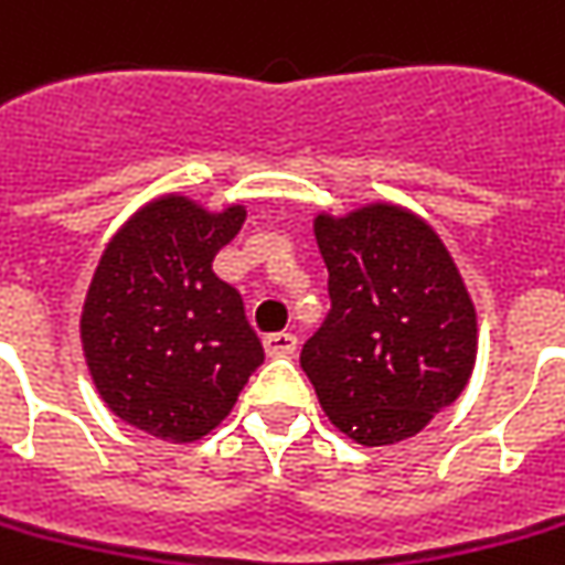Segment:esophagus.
<instances>
[{
    "label": "esophagus",
    "mask_w": 565,
    "mask_h": 565,
    "mask_svg": "<svg viewBox=\"0 0 565 565\" xmlns=\"http://www.w3.org/2000/svg\"><path fill=\"white\" fill-rule=\"evenodd\" d=\"M266 352L271 359H287V355H294L297 352V337L290 331H278V333H266Z\"/></svg>",
    "instance_id": "esophagus-1"
}]
</instances>
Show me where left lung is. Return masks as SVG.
Masks as SVG:
<instances>
[{"label":"left lung","mask_w":565,"mask_h":565,"mask_svg":"<svg viewBox=\"0 0 565 565\" xmlns=\"http://www.w3.org/2000/svg\"><path fill=\"white\" fill-rule=\"evenodd\" d=\"M315 237L331 312L299 364L349 439H412L473 374L476 309L458 266L424 218L393 203L321 213Z\"/></svg>","instance_id":"1"}]
</instances>
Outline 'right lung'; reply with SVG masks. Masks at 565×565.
<instances>
[{
  "label": "right lung",
  "instance_id": "1",
  "mask_svg": "<svg viewBox=\"0 0 565 565\" xmlns=\"http://www.w3.org/2000/svg\"><path fill=\"white\" fill-rule=\"evenodd\" d=\"M244 218V206L206 213L167 194L110 237L79 337L95 390L129 427L194 443L225 420L266 359L241 294L213 271Z\"/></svg>",
  "mask_w": 565,
  "mask_h": 565
}]
</instances>
